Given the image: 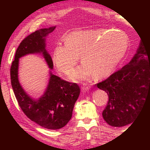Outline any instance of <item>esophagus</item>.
<instances>
[{"label":"esophagus","instance_id":"obj_1","mask_svg":"<svg viewBox=\"0 0 150 150\" xmlns=\"http://www.w3.org/2000/svg\"><path fill=\"white\" fill-rule=\"evenodd\" d=\"M90 88L91 87L87 85V84H83V86L82 87V91L84 92H86L89 91V89H90Z\"/></svg>","mask_w":150,"mask_h":150}]
</instances>
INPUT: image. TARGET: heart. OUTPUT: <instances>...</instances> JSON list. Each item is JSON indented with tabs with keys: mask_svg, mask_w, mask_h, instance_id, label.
Here are the masks:
<instances>
[{
	"mask_svg": "<svg viewBox=\"0 0 150 150\" xmlns=\"http://www.w3.org/2000/svg\"><path fill=\"white\" fill-rule=\"evenodd\" d=\"M65 39L53 49V61L60 72L68 74L80 56L83 63L70 75L73 80L110 75L125 56L129 44L126 34L108 30L75 31Z\"/></svg>",
	"mask_w": 150,
	"mask_h": 150,
	"instance_id": "1",
	"label": "heart"
}]
</instances>
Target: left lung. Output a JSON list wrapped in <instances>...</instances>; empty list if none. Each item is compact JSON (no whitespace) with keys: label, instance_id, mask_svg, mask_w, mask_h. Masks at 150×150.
Returning <instances> with one entry per match:
<instances>
[{"label":"left lung","instance_id":"1","mask_svg":"<svg viewBox=\"0 0 150 150\" xmlns=\"http://www.w3.org/2000/svg\"><path fill=\"white\" fill-rule=\"evenodd\" d=\"M97 85L108 96L105 121L113 127L131 123L150 98V52L143 42L128 64Z\"/></svg>","mask_w":150,"mask_h":150}]
</instances>
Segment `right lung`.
I'll list each match as a JSON object with an SVG mask.
<instances>
[{"mask_svg": "<svg viewBox=\"0 0 150 150\" xmlns=\"http://www.w3.org/2000/svg\"><path fill=\"white\" fill-rule=\"evenodd\" d=\"M56 26L40 29L25 38L15 53L10 68V79L14 94L24 113L40 126L51 130L64 127L71 119L74 105L80 95V89L76 83H70L49 71L47 87L38 99L30 97L20 85L18 78L19 61L26 55L39 53L44 57L51 70L52 58L46 49V38Z\"/></svg>", "mask_w": 150, "mask_h": 150, "instance_id": "add662e5", "label": "right lung"}]
</instances>
